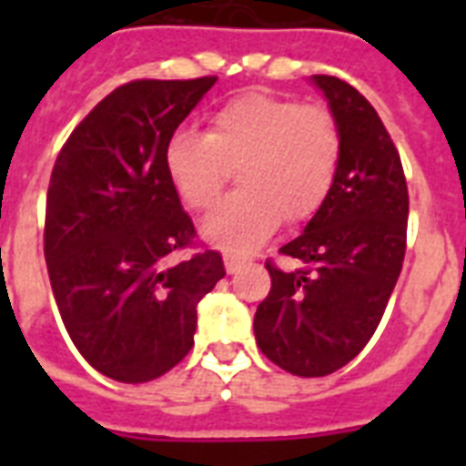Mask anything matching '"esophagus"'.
I'll return each instance as SVG.
<instances>
[{
	"label": "esophagus",
	"instance_id": "1",
	"mask_svg": "<svg viewBox=\"0 0 466 466\" xmlns=\"http://www.w3.org/2000/svg\"><path fill=\"white\" fill-rule=\"evenodd\" d=\"M241 263H244V258L237 254H225V268L227 273H237V270L241 268Z\"/></svg>",
	"mask_w": 466,
	"mask_h": 466
}]
</instances>
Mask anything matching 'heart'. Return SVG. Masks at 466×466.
<instances>
[{
  "label": "heart",
  "mask_w": 466,
  "mask_h": 466,
  "mask_svg": "<svg viewBox=\"0 0 466 466\" xmlns=\"http://www.w3.org/2000/svg\"><path fill=\"white\" fill-rule=\"evenodd\" d=\"M340 127L329 108L266 91L229 98L208 133L176 130L164 142V171L183 203L210 210L237 174L241 188L203 222L205 239L248 251L280 219L305 222L324 205L339 174Z\"/></svg>",
  "instance_id": "1"
}]
</instances>
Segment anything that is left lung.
<instances>
[{
  "label": "left lung",
  "instance_id": "1",
  "mask_svg": "<svg viewBox=\"0 0 466 466\" xmlns=\"http://www.w3.org/2000/svg\"><path fill=\"white\" fill-rule=\"evenodd\" d=\"M340 127L333 188L305 232L266 261L270 292L254 317L256 343L298 377H324L353 360L382 321L404 266L409 188L377 111L339 76L314 75Z\"/></svg>",
  "mask_w": 466,
  "mask_h": 466
}]
</instances>
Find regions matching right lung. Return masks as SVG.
Segmentation results:
<instances>
[{"instance_id": "obj_1", "label": "right lung", "mask_w": 466, "mask_h": 466, "mask_svg": "<svg viewBox=\"0 0 466 466\" xmlns=\"http://www.w3.org/2000/svg\"><path fill=\"white\" fill-rule=\"evenodd\" d=\"M218 76L135 79L101 98L55 159L46 200L47 276L69 339L91 368L140 384L193 348L198 302L225 278L198 248L164 171V142Z\"/></svg>"}]
</instances>
